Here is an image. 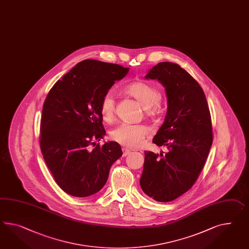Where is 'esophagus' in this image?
Here are the masks:
<instances>
[{
	"instance_id": "34e87169",
	"label": "esophagus",
	"mask_w": 249,
	"mask_h": 249,
	"mask_svg": "<svg viewBox=\"0 0 249 249\" xmlns=\"http://www.w3.org/2000/svg\"><path fill=\"white\" fill-rule=\"evenodd\" d=\"M122 152H123V157H126L130 153V150L127 148H122Z\"/></svg>"
}]
</instances>
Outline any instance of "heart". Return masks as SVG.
<instances>
[{
  "label": "heart",
  "instance_id": "heart-1",
  "mask_svg": "<svg viewBox=\"0 0 249 249\" xmlns=\"http://www.w3.org/2000/svg\"><path fill=\"white\" fill-rule=\"evenodd\" d=\"M126 91L146 109L148 114L156 113L161 100V93L157 86L145 82H137L128 85ZM115 110V96L111 92H107L101 102V114L103 120L111 122L114 119ZM148 134L149 129L144 125L122 123L111 130L110 137L122 146L138 147L143 144Z\"/></svg>",
  "mask_w": 249,
  "mask_h": 249
}]
</instances>
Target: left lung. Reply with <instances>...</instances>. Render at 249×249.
Returning a JSON list of instances; mask_svg holds the SVG:
<instances>
[{
  "mask_svg": "<svg viewBox=\"0 0 249 249\" xmlns=\"http://www.w3.org/2000/svg\"><path fill=\"white\" fill-rule=\"evenodd\" d=\"M145 78L165 89L167 111L153 143L168 152L145 151L140 186L152 199L168 202L192 188L205 164L213 145L211 113L202 88L177 64L158 63Z\"/></svg>",
  "mask_w": 249,
  "mask_h": 249,
  "instance_id": "1",
  "label": "left lung"
}]
</instances>
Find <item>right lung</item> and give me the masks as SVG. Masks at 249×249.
Instances as JSON below:
<instances>
[{
	"label": "right lung",
	"mask_w": 249,
	"mask_h": 249,
	"mask_svg": "<svg viewBox=\"0 0 249 249\" xmlns=\"http://www.w3.org/2000/svg\"><path fill=\"white\" fill-rule=\"evenodd\" d=\"M129 68L86 59L73 67L49 91L43 105L39 144L55 182L74 197H88L103 189L111 164L122 156L119 143L103 146L106 133L101 102Z\"/></svg>",
	"instance_id": "add662e5"
}]
</instances>
